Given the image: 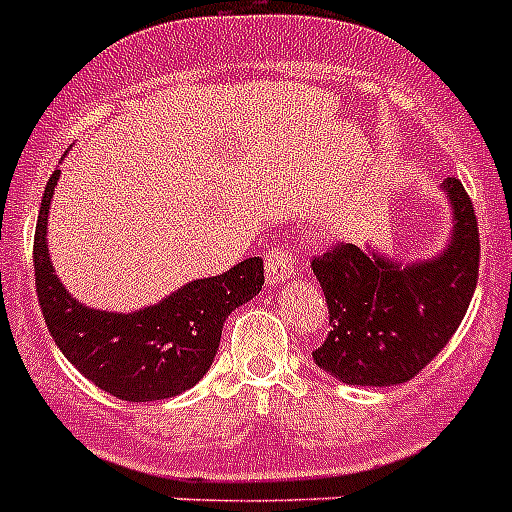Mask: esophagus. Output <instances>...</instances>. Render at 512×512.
<instances>
[{
	"label": "esophagus",
	"instance_id": "obj_1",
	"mask_svg": "<svg viewBox=\"0 0 512 512\" xmlns=\"http://www.w3.org/2000/svg\"><path fill=\"white\" fill-rule=\"evenodd\" d=\"M294 270H297V263H294V255L289 249L276 247L265 257V278H268L270 286L286 284L294 276Z\"/></svg>",
	"mask_w": 512,
	"mask_h": 512
}]
</instances>
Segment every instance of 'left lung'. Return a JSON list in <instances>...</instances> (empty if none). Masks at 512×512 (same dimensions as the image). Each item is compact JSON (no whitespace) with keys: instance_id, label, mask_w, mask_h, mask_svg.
Instances as JSON below:
<instances>
[{"instance_id":"left-lung-1","label":"left lung","mask_w":512,"mask_h":512,"mask_svg":"<svg viewBox=\"0 0 512 512\" xmlns=\"http://www.w3.org/2000/svg\"><path fill=\"white\" fill-rule=\"evenodd\" d=\"M452 231L442 252L402 260L378 247L339 244L313 260L328 305L318 368L352 386L405 384L458 331L479 281V226L468 191L444 178Z\"/></svg>"}]
</instances>
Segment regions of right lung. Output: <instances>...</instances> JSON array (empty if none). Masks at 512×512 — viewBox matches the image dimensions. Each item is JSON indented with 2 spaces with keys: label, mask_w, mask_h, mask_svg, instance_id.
<instances>
[{
  "label": "right lung",
  "mask_w": 512,
  "mask_h": 512,
  "mask_svg": "<svg viewBox=\"0 0 512 512\" xmlns=\"http://www.w3.org/2000/svg\"><path fill=\"white\" fill-rule=\"evenodd\" d=\"M60 170L47 181L33 236L36 294L60 352L91 384L126 402L168 400L210 371L223 323L260 294L263 260L247 257L223 276L197 278L134 313L86 307L54 276L47 218Z\"/></svg>",
  "instance_id": "obj_1"
}]
</instances>
